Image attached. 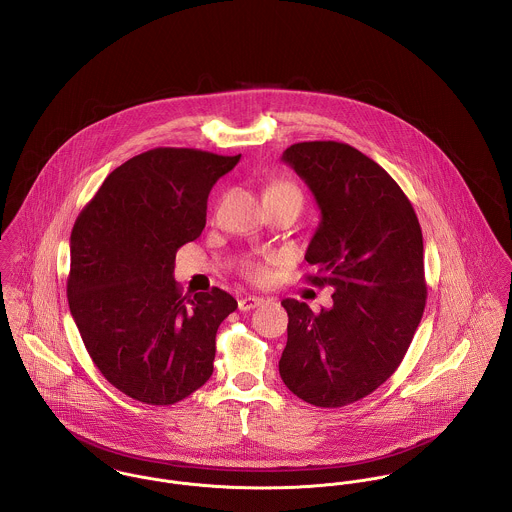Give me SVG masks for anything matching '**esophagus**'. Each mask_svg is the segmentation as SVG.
Instances as JSON below:
<instances>
[{"label": "esophagus", "instance_id": "obj_1", "mask_svg": "<svg viewBox=\"0 0 512 512\" xmlns=\"http://www.w3.org/2000/svg\"><path fill=\"white\" fill-rule=\"evenodd\" d=\"M261 304H263V298H259V296H253V294H245V296H239V300H237V308H239L241 312L253 310V308H257V306H261Z\"/></svg>", "mask_w": 512, "mask_h": 512}]
</instances>
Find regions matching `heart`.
<instances>
[{
    "label": "heart",
    "mask_w": 512,
    "mask_h": 512,
    "mask_svg": "<svg viewBox=\"0 0 512 512\" xmlns=\"http://www.w3.org/2000/svg\"><path fill=\"white\" fill-rule=\"evenodd\" d=\"M267 192H292V194H298V190H296L294 184H290V182H275V184H271V186L267 188ZM298 196H300V194H298ZM247 273H249L251 279H257V281H261V279L267 277V269L261 267V265H251V267L247 269Z\"/></svg>",
    "instance_id": "1"
}]
</instances>
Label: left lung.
Listing matches in <instances>:
<instances>
[{"label": "left lung", "mask_w": 512, "mask_h": 512, "mask_svg": "<svg viewBox=\"0 0 512 512\" xmlns=\"http://www.w3.org/2000/svg\"><path fill=\"white\" fill-rule=\"evenodd\" d=\"M320 208L304 259L308 281L332 286L334 306L314 314L284 298V385L302 400L338 408L371 395L397 371L426 306L422 229L391 174L338 141L294 143L281 159Z\"/></svg>", "instance_id": "1"}]
</instances>
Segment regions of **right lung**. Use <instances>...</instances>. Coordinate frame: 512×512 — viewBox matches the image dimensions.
I'll use <instances>...</instances> for the list:
<instances>
[{
	"label": "right lung",
	"instance_id": "1",
	"mask_svg": "<svg viewBox=\"0 0 512 512\" xmlns=\"http://www.w3.org/2000/svg\"><path fill=\"white\" fill-rule=\"evenodd\" d=\"M239 159L151 149L110 172L76 218L70 314L100 373L127 397L174 404L212 377L216 334L237 302L222 288L184 296L174 259L200 237L208 194Z\"/></svg>",
	"mask_w": 512,
	"mask_h": 512
}]
</instances>
